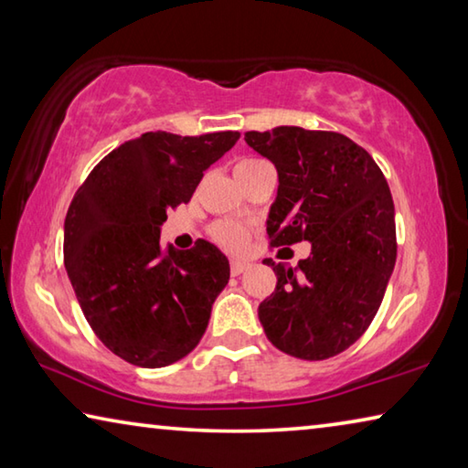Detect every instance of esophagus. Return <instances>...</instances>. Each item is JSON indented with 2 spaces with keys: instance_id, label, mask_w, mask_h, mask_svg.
<instances>
[{
  "instance_id": "34e87169",
  "label": "esophagus",
  "mask_w": 468,
  "mask_h": 468,
  "mask_svg": "<svg viewBox=\"0 0 468 468\" xmlns=\"http://www.w3.org/2000/svg\"><path fill=\"white\" fill-rule=\"evenodd\" d=\"M245 268H248V264L241 262V260H231V274H233V276L243 274Z\"/></svg>"
}]
</instances>
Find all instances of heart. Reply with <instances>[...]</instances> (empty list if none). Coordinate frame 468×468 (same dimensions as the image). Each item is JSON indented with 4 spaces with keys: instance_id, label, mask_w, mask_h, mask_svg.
<instances>
[{
    "instance_id": "obj_1",
    "label": "heart",
    "mask_w": 468,
    "mask_h": 468,
    "mask_svg": "<svg viewBox=\"0 0 468 468\" xmlns=\"http://www.w3.org/2000/svg\"><path fill=\"white\" fill-rule=\"evenodd\" d=\"M264 163L266 161H262V158H241V161L235 165V173L256 169ZM212 237H215V241L223 245V248L237 251L245 248V243L250 239V233L248 229L241 223H237V220H218V223L212 227Z\"/></svg>"
}]
</instances>
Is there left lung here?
<instances>
[{"label": "left lung", "mask_w": 468, "mask_h": 468, "mask_svg": "<svg viewBox=\"0 0 468 468\" xmlns=\"http://www.w3.org/2000/svg\"><path fill=\"white\" fill-rule=\"evenodd\" d=\"M279 173L266 220L272 248L310 241L295 268L274 264L258 318L279 351L305 361L343 353L374 320L396 264L394 202L367 150L336 132L279 125L248 132Z\"/></svg>", "instance_id": "obj_1"}]
</instances>
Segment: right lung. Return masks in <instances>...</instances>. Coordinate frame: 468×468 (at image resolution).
<instances>
[{"mask_svg":"<svg viewBox=\"0 0 468 468\" xmlns=\"http://www.w3.org/2000/svg\"><path fill=\"white\" fill-rule=\"evenodd\" d=\"M237 140L239 132H146L102 158L69 204V282L94 335L132 366L184 359L208 326L231 274L229 260L204 239L192 250L163 248L161 227Z\"/></svg>","mask_w":468,"mask_h":468,"instance_id":"1","label":"right lung"}]
</instances>
